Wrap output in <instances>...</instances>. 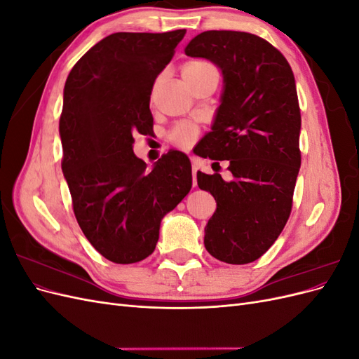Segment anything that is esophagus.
<instances>
[{"instance_id": "esophagus-1", "label": "esophagus", "mask_w": 359, "mask_h": 359, "mask_svg": "<svg viewBox=\"0 0 359 359\" xmlns=\"http://www.w3.org/2000/svg\"><path fill=\"white\" fill-rule=\"evenodd\" d=\"M191 166H193V186H196V184H198V181H196V172H198V169L201 166L199 158L191 157Z\"/></svg>"}]
</instances>
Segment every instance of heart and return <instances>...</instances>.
Listing matches in <instances>:
<instances>
[{"mask_svg":"<svg viewBox=\"0 0 359 359\" xmlns=\"http://www.w3.org/2000/svg\"><path fill=\"white\" fill-rule=\"evenodd\" d=\"M210 66L208 62H203V61H190L187 64H184L182 67V76H187V74H193L199 70H202L203 67ZM199 133V128L194 123L190 121H184L177 124L170 130L169 133V139L172 144H175L180 148H187L190 147L194 140H196Z\"/></svg>","mask_w":359,"mask_h":359,"instance_id":"obj_1","label":"heart"}]
</instances>
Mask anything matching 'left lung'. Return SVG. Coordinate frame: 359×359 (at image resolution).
I'll list each match as a JSON object with an SVG mask.
<instances>
[{
    "instance_id": "left-lung-1",
    "label": "left lung",
    "mask_w": 359,
    "mask_h": 359,
    "mask_svg": "<svg viewBox=\"0 0 359 359\" xmlns=\"http://www.w3.org/2000/svg\"><path fill=\"white\" fill-rule=\"evenodd\" d=\"M184 50L222 70L220 106L196 154L229 160L233 177L198 172L199 189L217 202L203 244L222 262L250 264L276 243L292 210L301 166L295 78L283 53L250 32L205 31Z\"/></svg>"
}]
</instances>
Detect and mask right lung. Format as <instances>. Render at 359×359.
<instances>
[{"label": "right lung", "instance_id": "right-lung-1", "mask_svg": "<svg viewBox=\"0 0 359 359\" xmlns=\"http://www.w3.org/2000/svg\"><path fill=\"white\" fill-rule=\"evenodd\" d=\"M186 29L114 32L74 64L64 86L61 168L91 245L115 264L154 252L161 219L191 189L189 157L170 149L154 168L133 153L153 133L149 99Z\"/></svg>", "mask_w": 359, "mask_h": 359}]
</instances>
